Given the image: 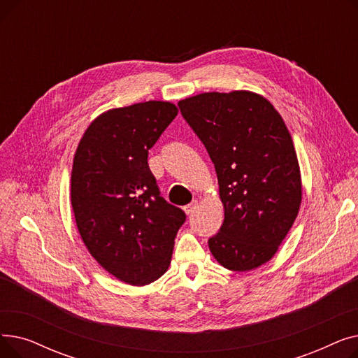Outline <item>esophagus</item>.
<instances>
[{
	"label": "esophagus",
	"mask_w": 358,
	"mask_h": 358,
	"mask_svg": "<svg viewBox=\"0 0 358 358\" xmlns=\"http://www.w3.org/2000/svg\"><path fill=\"white\" fill-rule=\"evenodd\" d=\"M197 206H199V201H197V200H193L190 204L184 206V212H185V215H193V213H194V210L197 209Z\"/></svg>",
	"instance_id": "obj_1"
}]
</instances>
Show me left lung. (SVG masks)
<instances>
[{
    "mask_svg": "<svg viewBox=\"0 0 358 358\" xmlns=\"http://www.w3.org/2000/svg\"><path fill=\"white\" fill-rule=\"evenodd\" d=\"M215 164L224 219L209 239L219 264L250 271L278 251L302 203V176L289 129L261 94L201 92L178 101Z\"/></svg>",
    "mask_w": 358,
    "mask_h": 358,
    "instance_id": "left-lung-1",
    "label": "left lung"
}]
</instances>
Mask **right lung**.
I'll return each instance as SVG.
<instances>
[{
	"label": "right lung",
	"instance_id": "right-lung-1",
	"mask_svg": "<svg viewBox=\"0 0 358 358\" xmlns=\"http://www.w3.org/2000/svg\"><path fill=\"white\" fill-rule=\"evenodd\" d=\"M178 115L150 100L110 108L94 119L77 146L71 204L88 252L126 285L146 286L165 274L185 215L161 196L148 150Z\"/></svg>",
	"mask_w": 358,
	"mask_h": 358
}]
</instances>
